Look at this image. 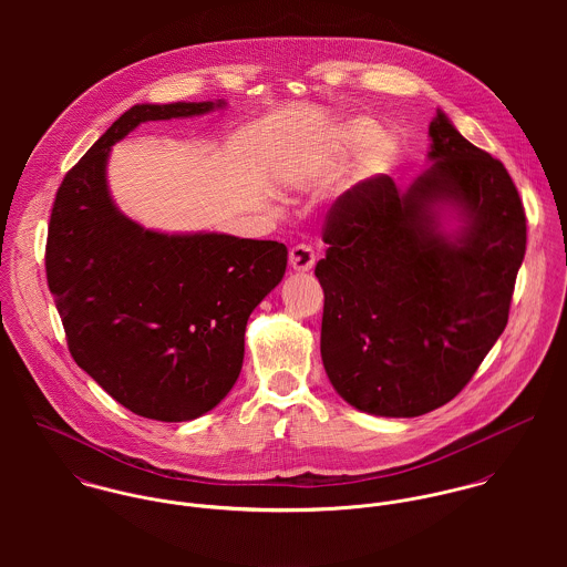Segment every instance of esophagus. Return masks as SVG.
<instances>
[{"label":"esophagus","instance_id":"1","mask_svg":"<svg viewBox=\"0 0 567 567\" xmlns=\"http://www.w3.org/2000/svg\"><path fill=\"white\" fill-rule=\"evenodd\" d=\"M317 264V255L312 250V246L308 244H297L290 248V266L297 270V272H310Z\"/></svg>","mask_w":567,"mask_h":567}]
</instances>
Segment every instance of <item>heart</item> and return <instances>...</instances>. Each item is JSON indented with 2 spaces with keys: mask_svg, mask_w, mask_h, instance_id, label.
<instances>
[{
  "mask_svg": "<svg viewBox=\"0 0 567 567\" xmlns=\"http://www.w3.org/2000/svg\"><path fill=\"white\" fill-rule=\"evenodd\" d=\"M380 135V128L378 124H373L371 120L367 117H355V120H349L342 128H340V137L347 146H367L371 142H375ZM386 159V146L384 144H375L373 153H371V162H384Z\"/></svg>",
  "mask_w": 567,
  "mask_h": 567,
  "instance_id": "1",
  "label": "heart"
}]
</instances>
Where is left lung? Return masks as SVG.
<instances>
[{
    "label": "left lung",
    "instance_id": "obj_1",
    "mask_svg": "<svg viewBox=\"0 0 567 567\" xmlns=\"http://www.w3.org/2000/svg\"><path fill=\"white\" fill-rule=\"evenodd\" d=\"M430 167L400 192L391 176L347 189L324 223L321 355L347 404L419 416L454 400L508 323L526 252V214L502 162L443 111ZM462 220L440 231V209Z\"/></svg>",
    "mask_w": 567,
    "mask_h": 567
}]
</instances>
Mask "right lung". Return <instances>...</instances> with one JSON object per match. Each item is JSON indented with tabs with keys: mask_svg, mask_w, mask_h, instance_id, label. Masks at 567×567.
I'll use <instances>...</instances> for the list:
<instances>
[{
	"mask_svg": "<svg viewBox=\"0 0 567 567\" xmlns=\"http://www.w3.org/2000/svg\"><path fill=\"white\" fill-rule=\"evenodd\" d=\"M218 102L135 104L63 178L45 275L68 347L115 402L157 421L220 404L244 360L250 312L281 281L288 248L225 234L167 236L111 200V146L142 122L209 113Z\"/></svg>",
	"mask_w": 567,
	"mask_h": 567,
	"instance_id": "obj_1",
	"label": "right lung"
}]
</instances>
